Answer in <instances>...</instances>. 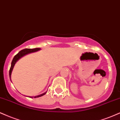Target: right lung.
Wrapping results in <instances>:
<instances>
[{
	"label": "right lung",
	"instance_id": "1",
	"mask_svg": "<svg viewBox=\"0 0 120 120\" xmlns=\"http://www.w3.org/2000/svg\"><path fill=\"white\" fill-rule=\"evenodd\" d=\"M40 48H34V49H23V50H21L20 52H19L14 57L13 59L12 63H11V68H10L9 70V77H10V79L11 80V74H12V72L13 70V68L14 66H15V63H16V62L18 60H19V59L21 58V57H22L23 56H25V55L29 54V53H32V52H37L38 50H40ZM46 93V92H45L44 93L40 94V95H37V96H35L34 97V98H38V97H40L43 96V95H45ZM30 98H33L32 97H30Z\"/></svg>",
	"mask_w": 120,
	"mask_h": 120
}]
</instances>
